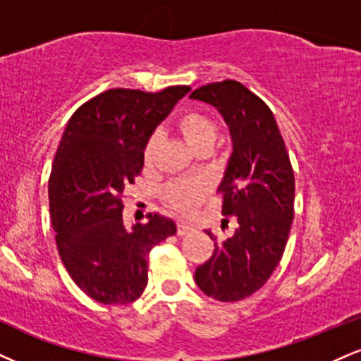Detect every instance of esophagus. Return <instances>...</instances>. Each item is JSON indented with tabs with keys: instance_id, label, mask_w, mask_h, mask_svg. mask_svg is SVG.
Returning <instances> with one entry per match:
<instances>
[{
	"instance_id": "1",
	"label": "esophagus",
	"mask_w": 361,
	"mask_h": 361,
	"mask_svg": "<svg viewBox=\"0 0 361 361\" xmlns=\"http://www.w3.org/2000/svg\"><path fill=\"white\" fill-rule=\"evenodd\" d=\"M193 232V227L192 225H188V224H185V222H180L178 224V227H176V233L180 237H183V235H188V233H192Z\"/></svg>"
}]
</instances>
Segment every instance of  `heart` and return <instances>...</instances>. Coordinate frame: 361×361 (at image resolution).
<instances>
[{"label": "heart", "mask_w": 361, "mask_h": 361, "mask_svg": "<svg viewBox=\"0 0 361 361\" xmlns=\"http://www.w3.org/2000/svg\"><path fill=\"white\" fill-rule=\"evenodd\" d=\"M178 131L186 141L195 153H202V151H212L214 149L216 137H219V129L216 124L210 119L207 114L198 111H188L180 116L178 119ZM159 137L158 133L151 134V137L146 141L145 158L146 166H149L154 161L156 151H158ZM207 197V186L198 181H178V183L169 185L164 192V198H166L168 205L173 210L180 212V214H192L200 203Z\"/></svg>", "instance_id": "1"}]
</instances>
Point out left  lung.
<instances>
[{
    "label": "left lung",
    "mask_w": 361,
    "mask_h": 361,
    "mask_svg": "<svg viewBox=\"0 0 361 361\" xmlns=\"http://www.w3.org/2000/svg\"><path fill=\"white\" fill-rule=\"evenodd\" d=\"M190 99L210 104L228 126L232 154L219 192L222 214L235 220L232 235L197 267L195 282L216 301H240L266 284L286 249L294 219L293 166L274 114L240 82L203 85Z\"/></svg>",
    "instance_id": "1"
}]
</instances>
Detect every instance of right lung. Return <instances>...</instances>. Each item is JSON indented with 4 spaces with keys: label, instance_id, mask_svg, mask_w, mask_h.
Masks as SVG:
<instances>
[{
    "label": "right lung",
    "instance_id": "1",
    "mask_svg": "<svg viewBox=\"0 0 361 361\" xmlns=\"http://www.w3.org/2000/svg\"><path fill=\"white\" fill-rule=\"evenodd\" d=\"M188 92L106 90L73 112L60 139L49 181L56 249L73 282L102 305L136 301L151 249L176 233L158 214L126 227L123 193L145 166L146 141Z\"/></svg>",
    "mask_w": 361,
    "mask_h": 361
}]
</instances>
